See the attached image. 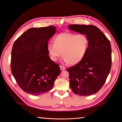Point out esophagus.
<instances>
[{
    "instance_id": "obj_1",
    "label": "esophagus",
    "mask_w": 122,
    "mask_h": 122,
    "mask_svg": "<svg viewBox=\"0 0 122 122\" xmlns=\"http://www.w3.org/2000/svg\"><path fill=\"white\" fill-rule=\"evenodd\" d=\"M60 69H61V70H66V68L63 66H60Z\"/></svg>"
}]
</instances>
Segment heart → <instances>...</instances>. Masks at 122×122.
<instances>
[{
	"mask_svg": "<svg viewBox=\"0 0 122 122\" xmlns=\"http://www.w3.org/2000/svg\"><path fill=\"white\" fill-rule=\"evenodd\" d=\"M54 43H49L47 50L50 58L57 61L62 56L64 61L71 65L80 62L84 58L89 46V40L83 34L62 33L54 38Z\"/></svg>",
	"mask_w": 122,
	"mask_h": 122,
	"instance_id": "1",
	"label": "heart"
}]
</instances>
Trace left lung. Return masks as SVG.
Returning a JSON list of instances; mask_svg holds the SVG:
<instances>
[{"label":"left lung","instance_id":"obj_1","mask_svg":"<svg viewBox=\"0 0 122 122\" xmlns=\"http://www.w3.org/2000/svg\"><path fill=\"white\" fill-rule=\"evenodd\" d=\"M69 29L85 34L89 46L84 58L79 63L67 69L70 87L79 96H90L103 86L112 66L111 43L103 33L92 25H70Z\"/></svg>","mask_w":122,"mask_h":122}]
</instances>
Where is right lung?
<instances>
[{"label": "right lung", "instance_id": "add662e5", "mask_svg": "<svg viewBox=\"0 0 122 122\" xmlns=\"http://www.w3.org/2000/svg\"><path fill=\"white\" fill-rule=\"evenodd\" d=\"M56 32L54 26L31 28L14 42L11 73L20 87L28 94L38 96L50 91L61 72L47 50V42Z\"/></svg>", "mask_w": 122, "mask_h": 122}]
</instances>
